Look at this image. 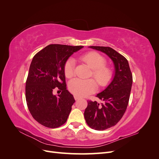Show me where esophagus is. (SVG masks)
Here are the masks:
<instances>
[{
    "label": "esophagus",
    "mask_w": 159,
    "mask_h": 159,
    "mask_svg": "<svg viewBox=\"0 0 159 159\" xmlns=\"http://www.w3.org/2000/svg\"><path fill=\"white\" fill-rule=\"evenodd\" d=\"M74 98H75V100H78V99H80V97H79V96H78V95H74Z\"/></svg>",
    "instance_id": "esophagus-1"
}]
</instances>
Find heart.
Segmentation results:
<instances>
[{"instance_id":"1","label":"heart","mask_w":159,"mask_h":159,"mask_svg":"<svg viewBox=\"0 0 159 159\" xmlns=\"http://www.w3.org/2000/svg\"><path fill=\"white\" fill-rule=\"evenodd\" d=\"M81 60L85 62L91 68H92V75L97 81L99 86H105L111 80L113 75L112 70L105 66L106 60L97 52H91L81 57ZM75 61L72 57L66 61L64 65V73L67 78H71L74 74ZM97 89V84L93 79L82 80L75 78L71 80L69 84V89L72 93L84 97L93 93Z\"/></svg>"}]
</instances>
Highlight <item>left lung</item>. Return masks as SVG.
<instances>
[{
	"instance_id": "left-lung-1",
	"label": "left lung",
	"mask_w": 159,
	"mask_h": 159,
	"mask_svg": "<svg viewBox=\"0 0 159 159\" xmlns=\"http://www.w3.org/2000/svg\"><path fill=\"white\" fill-rule=\"evenodd\" d=\"M107 54L113 61L115 75L111 82L96 97L104 102L88 101L84 112L85 121L91 128L103 131L115 126L127 109L133 84V75L127 60L110 47L89 46Z\"/></svg>"
}]
</instances>
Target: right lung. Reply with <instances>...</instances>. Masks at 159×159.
<instances>
[{
    "instance_id": "obj_1",
    "label": "right lung",
    "mask_w": 159,
    "mask_h": 159,
    "mask_svg": "<svg viewBox=\"0 0 159 159\" xmlns=\"http://www.w3.org/2000/svg\"><path fill=\"white\" fill-rule=\"evenodd\" d=\"M83 47L50 44L34 56L26 82V100L32 116L42 125L57 128L68 119L75 99L66 88L64 65ZM54 89L62 93L56 96Z\"/></svg>"
}]
</instances>
